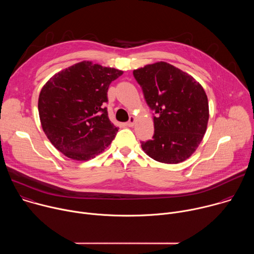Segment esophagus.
Returning <instances> with one entry per match:
<instances>
[{
    "instance_id": "34e87169",
    "label": "esophagus",
    "mask_w": 254,
    "mask_h": 254,
    "mask_svg": "<svg viewBox=\"0 0 254 254\" xmlns=\"http://www.w3.org/2000/svg\"><path fill=\"white\" fill-rule=\"evenodd\" d=\"M134 122H135V119H134L133 117H130V118H129V120H128V122L127 123V126L131 127H133V125H134Z\"/></svg>"
}]
</instances>
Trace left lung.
Wrapping results in <instances>:
<instances>
[{
	"instance_id": "1",
	"label": "left lung",
	"mask_w": 254,
	"mask_h": 254,
	"mask_svg": "<svg viewBox=\"0 0 254 254\" xmlns=\"http://www.w3.org/2000/svg\"><path fill=\"white\" fill-rule=\"evenodd\" d=\"M143 97L154 114V135L140 141L152 159L165 164L187 160L207 128L209 106L199 82L186 72L158 62L133 70Z\"/></svg>"
}]
</instances>
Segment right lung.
Returning a JSON list of instances; mask_svg holds the SVG:
<instances>
[{"label":"right lung","mask_w":254,"mask_h":254,"mask_svg":"<svg viewBox=\"0 0 254 254\" xmlns=\"http://www.w3.org/2000/svg\"><path fill=\"white\" fill-rule=\"evenodd\" d=\"M122 74L121 70L83 61L60 71L43 86L39 117L59 152L87 161L111 144L119 128L108 119L107 90Z\"/></svg>","instance_id":"right-lung-1"}]
</instances>
